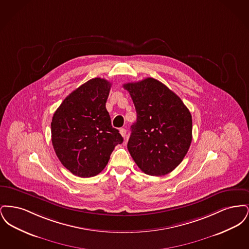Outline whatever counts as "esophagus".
<instances>
[{
    "label": "esophagus",
    "mask_w": 249,
    "mask_h": 249,
    "mask_svg": "<svg viewBox=\"0 0 249 249\" xmlns=\"http://www.w3.org/2000/svg\"><path fill=\"white\" fill-rule=\"evenodd\" d=\"M119 132H120V134L125 138V136H126V132H127V130L126 129H124V128H121L120 130H119Z\"/></svg>",
    "instance_id": "obj_1"
}]
</instances>
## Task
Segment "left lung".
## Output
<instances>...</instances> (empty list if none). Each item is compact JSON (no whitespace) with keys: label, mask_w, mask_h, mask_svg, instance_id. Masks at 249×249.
I'll return each instance as SVG.
<instances>
[{"label":"left lung","mask_w":249,"mask_h":249,"mask_svg":"<svg viewBox=\"0 0 249 249\" xmlns=\"http://www.w3.org/2000/svg\"><path fill=\"white\" fill-rule=\"evenodd\" d=\"M123 88L137 113L128 150L146 175L161 177L178 167L192 140V118L182 100L157 79L147 77Z\"/></svg>","instance_id":"8db88e82"}]
</instances>
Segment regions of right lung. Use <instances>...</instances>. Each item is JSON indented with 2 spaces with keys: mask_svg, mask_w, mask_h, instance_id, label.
Segmentation results:
<instances>
[{
  "mask_svg": "<svg viewBox=\"0 0 249 249\" xmlns=\"http://www.w3.org/2000/svg\"><path fill=\"white\" fill-rule=\"evenodd\" d=\"M111 83L96 77L68 95L54 113L51 140L61 164L72 175L91 178L123 142L106 108Z\"/></svg>",
  "mask_w": 249,
  "mask_h": 249,
  "instance_id": "add662e5",
  "label": "right lung"
}]
</instances>
